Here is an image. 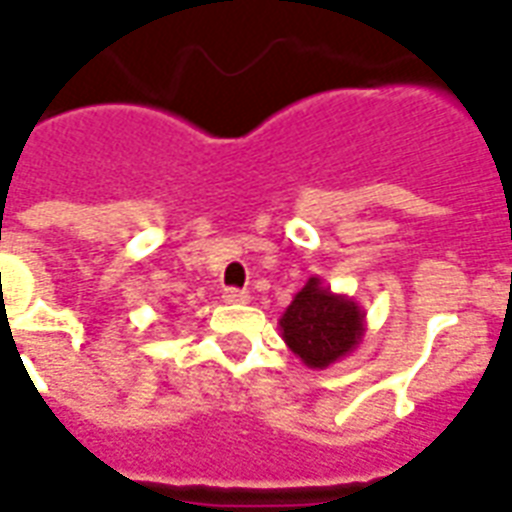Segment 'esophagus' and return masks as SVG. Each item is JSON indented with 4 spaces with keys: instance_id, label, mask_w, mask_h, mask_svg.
<instances>
[{
    "instance_id": "1",
    "label": "esophagus",
    "mask_w": 512,
    "mask_h": 512,
    "mask_svg": "<svg viewBox=\"0 0 512 512\" xmlns=\"http://www.w3.org/2000/svg\"><path fill=\"white\" fill-rule=\"evenodd\" d=\"M222 298H225L227 304H246V301H249V293H246V290H236V287H227Z\"/></svg>"
}]
</instances>
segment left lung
I'll return each mask as SVG.
<instances>
[{"label":"left lung","instance_id":"obj_1","mask_svg":"<svg viewBox=\"0 0 512 512\" xmlns=\"http://www.w3.org/2000/svg\"><path fill=\"white\" fill-rule=\"evenodd\" d=\"M282 339L309 369L344 361L366 333V312L355 298L333 293L320 276H309L279 317Z\"/></svg>","mask_w":512,"mask_h":512}]
</instances>
